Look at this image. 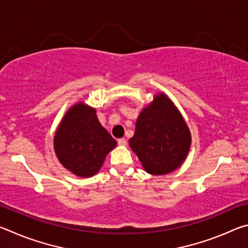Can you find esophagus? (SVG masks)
<instances>
[{"instance_id":"34e87169","label":"esophagus","mask_w":248,"mask_h":248,"mask_svg":"<svg viewBox=\"0 0 248 248\" xmlns=\"http://www.w3.org/2000/svg\"><path fill=\"white\" fill-rule=\"evenodd\" d=\"M118 144L119 145H125L127 144V140L124 138H121V139H118Z\"/></svg>"}]
</instances>
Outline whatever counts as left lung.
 Instances as JSON below:
<instances>
[{"label":"left lung","instance_id":"1","mask_svg":"<svg viewBox=\"0 0 248 248\" xmlns=\"http://www.w3.org/2000/svg\"><path fill=\"white\" fill-rule=\"evenodd\" d=\"M191 136L182 114L165 94L155 95L143 108L129 145L151 175L171 173L182 165L190 149Z\"/></svg>","mask_w":248,"mask_h":248}]
</instances>
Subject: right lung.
I'll return each mask as SVG.
<instances>
[{
	"mask_svg": "<svg viewBox=\"0 0 248 248\" xmlns=\"http://www.w3.org/2000/svg\"><path fill=\"white\" fill-rule=\"evenodd\" d=\"M53 145L66 170L79 177H91L100 170L117 142L99 124L95 108L78 103L66 111L59 124Z\"/></svg>",
	"mask_w": 248,
	"mask_h": 248,
	"instance_id": "obj_1",
	"label": "right lung"
}]
</instances>
